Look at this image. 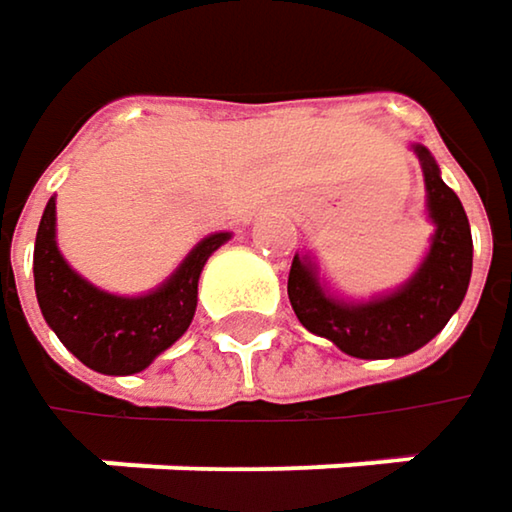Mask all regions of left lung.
Instances as JSON below:
<instances>
[{"mask_svg":"<svg viewBox=\"0 0 512 512\" xmlns=\"http://www.w3.org/2000/svg\"><path fill=\"white\" fill-rule=\"evenodd\" d=\"M427 185V212L436 224L430 253L416 277L389 297L345 303L318 286L312 265L294 256L288 271V300L297 321L359 359L404 356L427 345L460 309L472 277V229L460 197L439 179L433 156L418 147Z\"/></svg>","mask_w":512,"mask_h":512,"instance_id":"1","label":"left lung"}]
</instances>
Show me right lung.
<instances>
[{"instance_id": "add662e5", "label": "right lung", "mask_w": 512, "mask_h": 512, "mask_svg": "<svg viewBox=\"0 0 512 512\" xmlns=\"http://www.w3.org/2000/svg\"><path fill=\"white\" fill-rule=\"evenodd\" d=\"M229 232L203 238L179 271L144 297H117L85 283L58 253L55 197L46 203L34 241V291L46 324L79 362L99 374L144 371L191 324L197 280Z\"/></svg>"}]
</instances>
